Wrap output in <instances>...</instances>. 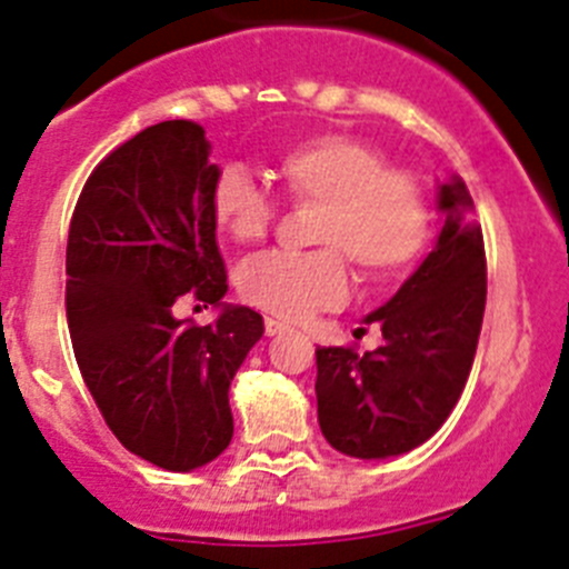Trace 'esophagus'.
Instances as JSON below:
<instances>
[{
  "mask_svg": "<svg viewBox=\"0 0 569 569\" xmlns=\"http://www.w3.org/2000/svg\"><path fill=\"white\" fill-rule=\"evenodd\" d=\"M283 331H289V326H286V322L274 320V317H266V335L278 337V335H283Z\"/></svg>",
  "mask_w": 569,
  "mask_h": 569,
  "instance_id": "esophagus-1",
  "label": "esophagus"
}]
</instances>
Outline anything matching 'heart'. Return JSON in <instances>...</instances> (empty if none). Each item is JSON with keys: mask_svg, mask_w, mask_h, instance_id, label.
<instances>
[{"mask_svg": "<svg viewBox=\"0 0 569 569\" xmlns=\"http://www.w3.org/2000/svg\"><path fill=\"white\" fill-rule=\"evenodd\" d=\"M289 201L317 207L311 218L315 252H266L238 272L249 306L280 320H303L335 309L348 291L346 260L362 280L397 274L422 249L428 207L408 172L386 167L380 150L351 136L300 141L278 161ZM209 212L218 232L234 243H258L274 221V201L240 167L214 178Z\"/></svg>", "mask_w": 569, "mask_h": 569, "instance_id": "1", "label": "heart"}]
</instances>
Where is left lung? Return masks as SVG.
<instances>
[{
  "label": "left lung",
  "mask_w": 569,
  "mask_h": 569,
  "mask_svg": "<svg viewBox=\"0 0 569 569\" xmlns=\"http://www.w3.org/2000/svg\"><path fill=\"white\" fill-rule=\"evenodd\" d=\"M442 229L417 272L362 322L382 346L317 348V422L346 457L388 459L419 448L462 397L485 317V243L459 176L437 187Z\"/></svg>",
  "instance_id": "1"
}]
</instances>
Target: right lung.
I'll list each match as a JSON object with an SVG mask.
<instances>
[{"mask_svg":"<svg viewBox=\"0 0 569 569\" xmlns=\"http://www.w3.org/2000/svg\"><path fill=\"white\" fill-rule=\"evenodd\" d=\"M196 121H161L87 178L68 234V326L101 417L130 453L187 473L232 442L229 386L263 317L223 303L227 272L209 212L218 163ZM192 290L209 327L171 315Z\"/></svg>","mask_w":569,"mask_h":569,"instance_id":"obj_1","label":"right lung"}]
</instances>
